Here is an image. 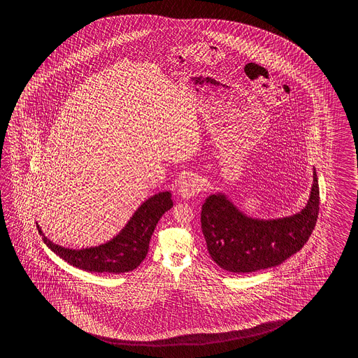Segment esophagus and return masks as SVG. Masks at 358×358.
Segmentation results:
<instances>
[{
	"mask_svg": "<svg viewBox=\"0 0 358 358\" xmlns=\"http://www.w3.org/2000/svg\"><path fill=\"white\" fill-rule=\"evenodd\" d=\"M201 189H203L201 180L196 176H191V177H187L186 180H183L181 185H180L178 192L185 199H189V197H192L196 194H199Z\"/></svg>",
	"mask_w": 358,
	"mask_h": 358,
	"instance_id": "34e87169",
	"label": "esophagus"
}]
</instances>
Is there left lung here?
I'll list each match as a JSON object with an SVG mask.
<instances>
[{"mask_svg": "<svg viewBox=\"0 0 358 358\" xmlns=\"http://www.w3.org/2000/svg\"><path fill=\"white\" fill-rule=\"evenodd\" d=\"M319 200L315 171L308 205L289 217L250 219L225 196H209L201 209V229L210 256L222 268L236 273L282 264L308 242L317 224Z\"/></svg>", "mask_w": 358, "mask_h": 358, "instance_id": "1", "label": "left lung"}]
</instances>
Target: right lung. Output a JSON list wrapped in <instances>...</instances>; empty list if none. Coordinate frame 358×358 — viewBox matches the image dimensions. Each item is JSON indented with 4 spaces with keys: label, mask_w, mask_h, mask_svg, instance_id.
<instances>
[{
    "label": "right lung",
    "mask_w": 358,
    "mask_h": 358,
    "mask_svg": "<svg viewBox=\"0 0 358 358\" xmlns=\"http://www.w3.org/2000/svg\"><path fill=\"white\" fill-rule=\"evenodd\" d=\"M173 206L171 192H161L152 196L127 224V227L115 236L113 241L94 248L68 250L55 244L43 236L39 225H36L44 243L61 257L67 264L80 270L100 273H124L133 271L142 264L148 253L149 242L155 225L161 216Z\"/></svg>",
    "instance_id": "obj_1"
}]
</instances>
